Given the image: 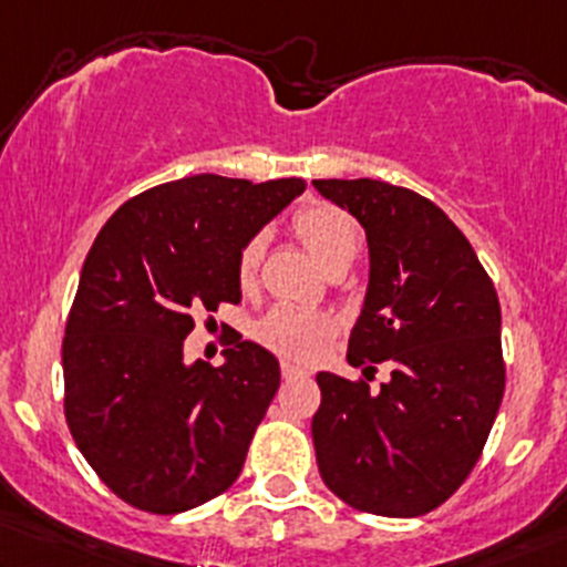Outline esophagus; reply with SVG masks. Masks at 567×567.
Wrapping results in <instances>:
<instances>
[{
	"mask_svg": "<svg viewBox=\"0 0 567 567\" xmlns=\"http://www.w3.org/2000/svg\"><path fill=\"white\" fill-rule=\"evenodd\" d=\"M296 377H307V371L298 369L293 363H282V379H296Z\"/></svg>",
	"mask_w": 567,
	"mask_h": 567,
	"instance_id": "34e87169",
	"label": "esophagus"
}]
</instances>
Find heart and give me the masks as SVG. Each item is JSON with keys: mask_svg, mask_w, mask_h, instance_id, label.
<instances>
[{"mask_svg": "<svg viewBox=\"0 0 567 567\" xmlns=\"http://www.w3.org/2000/svg\"><path fill=\"white\" fill-rule=\"evenodd\" d=\"M293 231L328 274L350 269L352 260L358 258L360 245H363L354 217L333 204H309V207L298 209ZM260 258H264V236H252L241 247L239 260H236V277H239L241 288H252ZM331 333V317L296 307H274L255 326V339L260 344L290 360H312Z\"/></svg>", "mask_w": 567, "mask_h": 567, "instance_id": "heart-1", "label": "heart"}]
</instances>
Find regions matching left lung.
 Masks as SVG:
<instances>
[{"label":"left lung","mask_w":567,"mask_h":567,"mask_svg":"<svg viewBox=\"0 0 567 567\" xmlns=\"http://www.w3.org/2000/svg\"><path fill=\"white\" fill-rule=\"evenodd\" d=\"M363 226L369 290L347 360L390 379L320 371L317 468L360 512L420 516L474 471L506 388L501 303L463 231L431 198L382 179H315Z\"/></svg>","instance_id":"obj_1"}]
</instances>
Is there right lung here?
Wrapping results in <instances>:
<instances>
[{
	"label": "right lung",
	"instance_id": "1",
	"mask_svg": "<svg viewBox=\"0 0 567 567\" xmlns=\"http://www.w3.org/2000/svg\"><path fill=\"white\" fill-rule=\"evenodd\" d=\"M307 183L196 174L128 198L93 241L66 317L64 414L121 501L179 514L236 482L279 363L234 331L226 363L188 365L196 315L239 303L236 260Z\"/></svg>",
	"mask_w": 567,
	"mask_h": 567
}]
</instances>
